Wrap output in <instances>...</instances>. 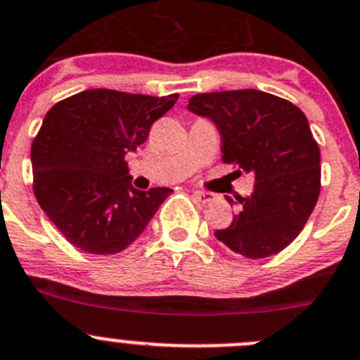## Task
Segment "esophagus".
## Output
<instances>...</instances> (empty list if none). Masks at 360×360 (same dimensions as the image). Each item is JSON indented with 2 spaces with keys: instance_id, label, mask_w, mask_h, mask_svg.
Returning a JSON list of instances; mask_svg holds the SVG:
<instances>
[{
  "instance_id": "esophagus-1",
  "label": "esophagus",
  "mask_w": 360,
  "mask_h": 360,
  "mask_svg": "<svg viewBox=\"0 0 360 360\" xmlns=\"http://www.w3.org/2000/svg\"><path fill=\"white\" fill-rule=\"evenodd\" d=\"M193 196H194V200L200 201V203H210V201H214V194L212 193H201V191H194Z\"/></svg>"
}]
</instances>
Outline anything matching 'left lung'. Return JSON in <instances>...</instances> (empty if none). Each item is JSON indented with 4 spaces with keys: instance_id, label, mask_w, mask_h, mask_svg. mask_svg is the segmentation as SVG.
<instances>
[{
    "instance_id": "obj_1",
    "label": "left lung",
    "mask_w": 360,
    "mask_h": 360,
    "mask_svg": "<svg viewBox=\"0 0 360 360\" xmlns=\"http://www.w3.org/2000/svg\"><path fill=\"white\" fill-rule=\"evenodd\" d=\"M187 109L215 123L222 162L255 173L252 194L238 200L233 222L217 229L215 238L251 259L288 248L320 196V148L306 115L259 90L198 94Z\"/></svg>"
}]
</instances>
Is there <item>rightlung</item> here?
<instances>
[{
    "instance_id": "obj_1",
    "label": "right lung",
    "mask_w": 360,
    "mask_h": 360,
    "mask_svg": "<svg viewBox=\"0 0 360 360\" xmlns=\"http://www.w3.org/2000/svg\"><path fill=\"white\" fill-rule=\"evenodd\" d=\"M176 98L98 88L47 111L32 145L33 193L72 245L90 255L123 251L173 193L136 189L125 155L146 141Z\"/></svg>"
}]
</instances>
